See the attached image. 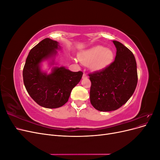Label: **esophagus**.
Returning a JSON list of instances; mask_svg holds the SVG:
<instances>
[{
  "instance_id": "esophagus-1",
  "label": "esophagus",
  "mask_w": 160,
  "mask_h": 160,
  "mask_svg": "<svg viewBox=\"0 0 160 160\" xmlns=\"http://www.w3.org/2000/svg\"><path fill=\"white\" fill-rule=\"evenodd\" d=\"M88 78V75H87L85 73H83V79H87Z\"/></svg>"
}]
</instances>
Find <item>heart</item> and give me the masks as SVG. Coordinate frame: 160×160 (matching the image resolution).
Returning a JSON list of instances; mask_svg holds the SVG:
<instances>
[{"mask_svg":"<svg viewBox=\"0 0 160 160\" xmlns=\"http://www.w3.org/2000/svg\"><path fill=\"white\" fill-rule=\"evenodd\" d=\"M113 57L112 50L103 46L97 45L82 52L78 58L83 65L90 66L93 70L99 71L109 65Z\"/></svg>","mask_w":160,"mask_h":160,"instance_id":"b5f03b06","label":"heart"}]
</instances>
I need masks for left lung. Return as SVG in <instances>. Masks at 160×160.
<instances>
[{"label": "left lung", "instance_id": "left-lung-1", "mask_svg": "<svg viewBox=\"0 0 160 160\" xmlns=\"http://www.w3.org/2000/svg\"><path fill=\"white\" fill-rule=\"evenodd\" d=\"M115 61L102 70L89 73L90 101L97 110L119 109L133 94L138 83L137 64L133 52L120 42L113 41Z\"/></svg>", "mask_w": 160, "mask_h": 160}]
</instances>
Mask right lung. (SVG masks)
I'll return each mask as SVG.
<instances>
[{"instance_id": "right-lung-1", "label": "right lung", "mask_w": 160, "mask_h": 160, "mask_svg": "<svg viewBox=\"0 0 160 160\" xmlns=\"http://www.w3.org/2000/svg\"><path fill=\"white\" fill-rule=\"evenodd\" d=\"M56 41L46 38L34 47L22 71L24 85L31 98L45 108H58L69 100L72 89L79 83L83 72H72L64 67H54L47 75L41 71V62L57 54Z\"/></svg>"}]
</instances>
